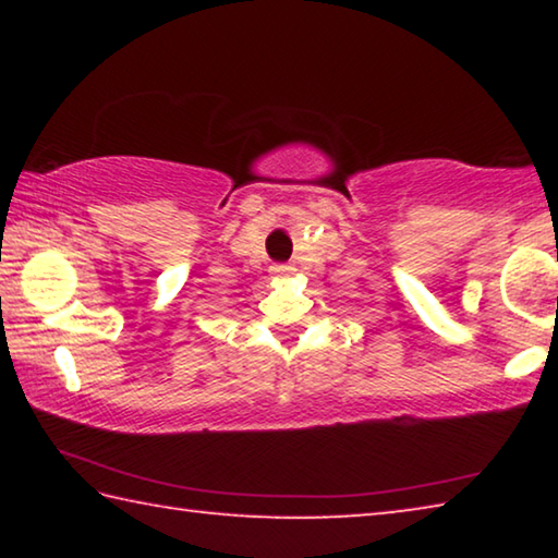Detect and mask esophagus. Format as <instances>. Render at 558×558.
I'll list each match as a JSON object with an SVG mask.
<instances>
[{
	"label": "esophagus",
	"mask_w": 558,
	"mask_h": 558,
	"mask_svg": "<svg viewBox=\"0 0 558 558\" xmlns=\"http://www.w3.org/2000/svg\"><path fill=\"white\" fill-rule=\"evenodd\" d=\"M292 268L290 266H272V272H276V276H288Z\"/></svg>",
	"instance_id": "34e87169"
}]
</instances>
